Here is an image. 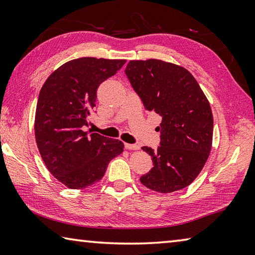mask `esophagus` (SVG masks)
I'll return each instance as SVG.
<instances>
[{"instance_id": "1", "label": "esophagus", "mask_w": 255, "mask_h": 255, "mask_svg": "<svg viewBox=\"0 0 255 255\" xmlns=\"http://www.w3.org/2000/svg\"><path fill=\"white\" fill-rule=\"evenodd\" d=\"M125 147H126V149H129V150H137V149H139V146L136 145V144H128V143H126V144H125Z\"/></svg>"}]
</instances>
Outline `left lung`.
Listing matches in <instances>:
<instances>
[{
    "label": "left lung",
    "instance_id": "left-lung-1",
    "mask_svg": "<svg viewBox=\"0 0 255 255\" xmlns=\"http://www.w3.org/2000/svg\"><path fill=\"white\" fill-rule=\"evenodd\" d=\"M125 73L145 109L162 117L158 148L141 147L154 166L140 182L161 193L188 187L205 166L213 144L209 101L191 73L175 64L130 60Z\"/></svg>",
    "mask_w": 255,
    "mask_h": 255
}]
</instances>
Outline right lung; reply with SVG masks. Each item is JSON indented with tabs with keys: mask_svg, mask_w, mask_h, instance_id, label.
Returning a JSON list of instances; mask_svg holds the SVG:
<instances>
[{
	"mask_svg": "<svg viewBox=\"0 0 255 255\" xmlns=\"http://www.w3.org/2000/svg\"><path fill=\"white\" fill-rule=\"evenodd\" d=\"M125 59L82 57L51 73L38 97L34 136L47 169L70 189H84L105 175L108 164L124 152V143L84 131L96 107L97 90Z\"/></svg>",
	"mask_w": 255,
	"mask_h": 255,
	"instance_id": "1",
	"label": "right lung"
}]
</instances>
